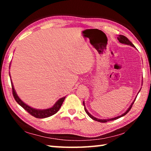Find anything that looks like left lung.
<instances>
[{
    "mask_svg": "<svg viewBox=\"0 0 151 151\" xmlns=\"http://www.w3.org/2000/svg\"><path fill=\"white\" fill-rule=\"evenodd\" d=\"M117 39H118V40L119 41L121 42V43H122V44H124V45H129V46H131V47H134L135 48V47L134 46V45L132 44V43L130 41V40L127 39V38L126 37H124V36H123V35H119L118 37H117ZM141 85H142V84ZM141 89V88H140ZM140 91H139V93L140 92ZM139 94V93H138ZM135 99H136V98L134 99V100L133 101V102H132V103H131V105L129 106V108H128V109L126 111H125L123 114H122L121 115H119V116H116V117H114V118H111V119H98V118H96V117H94V116H93L92 115V114L90 113V112H88V111H87V109H86V107H85V102L83 101V105H84V108H85V112H86V113L88 114V115L89 116V117H91V118L93 119V120H94V121H99V122H108V121H114V120H116V119H119L120 117H122V116H124L125 114H127V112H129L130 110H131V107H132V104H133V103H134V102L135 101Z\"/></svg>",
    "mask_w": 151,
    "mask_h": 151,
    "instance_id": "left-lung-1",
    "label": "left lung"
}]
</instances>
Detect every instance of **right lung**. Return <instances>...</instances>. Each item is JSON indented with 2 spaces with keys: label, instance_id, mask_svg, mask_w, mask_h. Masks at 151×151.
I'll return each instance as SVG.
<instances>
[{
  "label": "right lung",
  "instance_id": "1",
  "mask_svg": "<svg viewBox=\"0 0 151 151\" xmlns=\"http://www.w3.org/2000/svg\"><path fill=\"white\" fill-rule=\"evenodd\" d=\"M9 76H10V78H11L12 88V93H13V96H14L15 101L17 102V103L19 104V105L21 106L24 110H26V111L29 112V114H31V115H32L33 116L36 117V118H38V119L47 118V117H49L50 116L53 115V114H55V113H57V112L58 111V110L60 109L61 105L63 104L64 100H65L66 98V96H64V97H63V98L59 99L55 103L54 105L50 107V108H48V109H38L33 108V107L30 106L29 105H28V104L24 103V102L19 98V96H18V94H17L16 91L14 90V85H13V83H12V82L11 74L10 73H9Z\"/></svg>",
  "mask_w": 151,
  "mask_h": 151
}]
</instances>
